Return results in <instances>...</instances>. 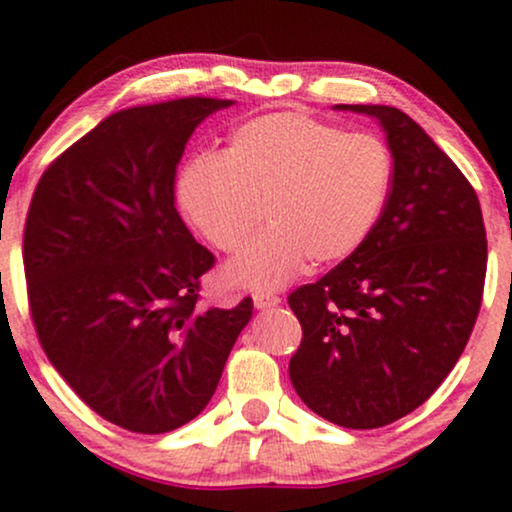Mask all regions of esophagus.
<instances>
[{
    "instance_id": "obj_1",
    "label": "esophagus",
    "mask_w": 512,
    "mask_h": 512,
    "mask_svg": "<svg viewBox=\"0 0 512 512\" xmlns=\"http://www.w3.org/2000/svg\"><path fill=\"white\" fill-rule=\"evenodd\" d=\"M277 304H280V296L263 294V292H256L254 294V306L258 308V311H268V308H273Z\"/></svg>"
}]
</instances>
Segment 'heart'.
<instances>
[{"label": "heart", "mask_w": 512, "mask_h": 512, "mask_svg": "<svg viewBox=\"0 0 512 512\" xmlns=\"http://www.w3.org/2000/svg\"><path fill=\"white\" fill-rule=\"evenodd\" d=\"M391 154L372 135L301 113L249 118L227 137L220 156H197L178 175L187 223L220 251H235L258 223L268 230L227 263V285L273 292L306 270L356 254L389 201Z\"/></svg>", "instance_id": "obj_1"}]
</instances>
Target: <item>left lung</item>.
<instances>
[{"label":"left lung","mask_w":512,"mask_h":512,"mask_svg":"<svg viewBox=\"0 0 512 512\" xmlns=\"http://www.w3.org/2000/svg\"><path fill=\"white\" fill-rule=\"evenodd\" d=\"M375 118L394 166L380 223L356 254L289 294L304 327L289 361L320 418L375 430L437 391L482 306L487 232L456 163L413 118L382 104H337Z\"/></svg>","instance_id":"1"}]
</instances>
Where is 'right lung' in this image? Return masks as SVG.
I'll return each instance as SVG.
<instances>
[{
	"instance_id": "add662e5",
	"label": "right lung",
	"mask_w": 512,
	"mask_h": 512,
	"mask_svg": "<svg viewBox=\"0 0 512 512\" xmlns=\"http://www.w3.org/2000/svg\"><path fill=\"white\" fill-rule=\"evenodd\" d=\"M232 99L111 113L37 182L23 235L30 313L47 358L94 413L163 434L216 391L254 301L199 308L213 266L175 208L192 132Z\"/></svg>"
}]
</instances>
